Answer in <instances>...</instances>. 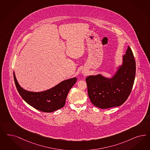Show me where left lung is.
I'll list each match as a JSON object with an SVG mask.
<instances>
[{"instance_id": "8db88e82", "label": "left lung", "mask_w": 150, "mask_h": 150, "mask_svg": "<svg viewBox=\"0 0 150 150\" xmlns=\"http://www.w3.org/2000/svg\"><path fill=\"white\" fill-rule=\"evenodd\" d=\"M135 74V59L128 46L123 56V64L114 77L108 79L99 74L86 78L88 94L91 102L101 109L121 105L130 94Z\"/></svg>"}]
</instances>
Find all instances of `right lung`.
<instances>
[{
	"mask_svg": "<svg viewBox=\"0 0 150 150\" xmlns=\"http://www.w3.org/2000/svg\"><path fill=\"white\" fill-rule=\"evenodd\" d=\"M14 79L16 89L25 101L36 109L46 112H53L63 108L68 92L77 82V78H73L64 81L46 91L36 93L25 91L20 87L14 72Z\"/></svg>",
	"mask_w": 150,
	"mask_h": 150,
	"instance_id": "add662e5",
	"label": "right lung"
}]
</instances>
